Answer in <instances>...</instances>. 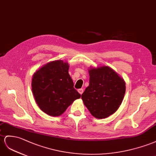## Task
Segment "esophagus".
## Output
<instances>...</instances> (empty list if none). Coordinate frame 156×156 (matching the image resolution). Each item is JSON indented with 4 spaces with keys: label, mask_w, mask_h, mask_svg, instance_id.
Returning <instances> with one entry per match:
<instances>
[{
    "label": "esophagus",
    "mask_w": 156,
    "mask_h": 156,
    "mask_svg": "<svg viewBox=\"0 0 156 156\" xmlns=\"http://www.w3.org/2000/svg\"><path fill=\"white\" fill-rule=\"evenodd\" d=\"M78 93L80 94H83V90L82 89V88H80V89H78Z\"/></svg>",
    "instance_id": "34e87169"
}]
</instances>
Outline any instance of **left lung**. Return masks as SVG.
I'll list each match as a JSON object with an SVG mask.
<instances>
[{
  "label": "left lung",
  "mask_w": 156,
  "mask_h": 156,
  "mask_svg": "<svg viewBox=\"0 0 156 156\" xmlns=\"http://www.w3.org/2000/svg\"><path fill=\"white\" fill-rule=\"evenodd\" d=\"M89 74V86L82 94L83 102L94 117H108L121 104L126 90L125 82L109 66L91 69Z\"/></svg>",
  "instance_id": "8db88e82"
}]
</instances>
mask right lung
Masks as SVG:
<instances>
[{
	"mask_svg": "<svg viewBox=\"0 0 156 156\" xmlns=\"http://www.w3.org/2000/svg\"><path fill=\"white\" fill-rule=\"evenodd\" d=\"M69 66L61 60L46 64L33 76L31 87L35 101L50 116L62 115L76 99L81 97L74 87Z\"/></svg>",
	"mask_w": 156,
	"mask_h": 156,
	"instance_id": "obj_1",
	"label": "right lung"
}]
</instances>
